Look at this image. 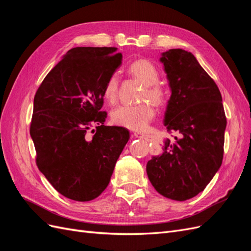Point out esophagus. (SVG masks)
<instances>
[{
  "instance_id": "1",
  "label": "esophagus",
  "mask_w": 251,
  "mask_h": 251,
  "mask_svg": "<svg viewBox=\"0 0 251 251\" xmlns=\"http://www.w3.org/2000/svg\"><path fill=\"white\" fill-rule=\"evenodd\" d=\"M134 135H135V137H137V138H140V139H144V140H150V136L149 135H147V134H143V133H139V132H136V133H134Z\"/></svg>"
}]
</instances>
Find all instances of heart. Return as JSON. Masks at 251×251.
Listing matches in <instances>:
<instances>
[{"mask_svg": "<svg viewBox=\"0 0 251 251\" xmlns=\"http://www.w3.org/2000/svg\"><path fill=\"white\" fill-rule=\"evenodd\" d=\"M127 72L143 83L140 100H147L154 104H160L164 100L165 90L158 82L160 74L157 67L148 59H137L127 66ZM119 78L117 74H112L103 88L104 100L114 103L118 95ZM155 117V109L150 102L138 104H123L112 112V121L115 125L134 131H143Z\"/></svg>", "mask_w": 251, "mask_h": 251, "instance_id": "obj_1", "label": "heart"}]
</instances>
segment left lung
Instances as JSON below:
<instances>
[{
	"instance_id": "1",
	"label": "left lung",
	"mask_w": 251,
	"mask_h": 251,
	"mask_svg": "<svg viewBox=\"0 0 251 251\" xmlns=\"http://www.w3.org/2000/svg\"><path fill=\"white\" fill-rule=\"evenodd\" d=\"M160 62L172 91L164 126L175 136L148 161L147 173L159 194L185 201L203 192L222 164L226 116L218 86L191 52L170 49Z\"/></svg>"
}]
</instances>
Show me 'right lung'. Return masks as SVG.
I'll return each instance as SVG.
<instances>
[{"label": "right lung", "instance_id": "right-lung-1", "mask_svg": "<svg viewBox=\"0 0 251 251\" xmlns=\"http://www.w3.org/2000/svg\"><path fill=\"white\" fill-rule=\"evenodd\" d=\"M114 47H76L64 55L37 89L30 135L36 165L56 191L86 202L107 188L130 133L104 126L103 88L121 65ZM93 125L92 140L85 136ZM94 131V130H93Z\"/></svg>", "mask_w": 251, "mask_h": 251}]
</instances>
